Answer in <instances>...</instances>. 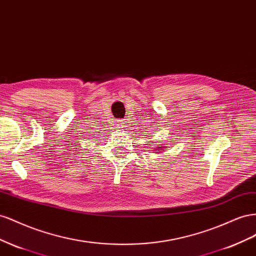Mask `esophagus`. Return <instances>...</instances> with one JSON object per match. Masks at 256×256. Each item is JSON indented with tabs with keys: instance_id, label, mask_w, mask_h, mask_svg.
Segmentation results:
<instances>
[{
	"instance_id": "obj_1",
	"label": "esophagus",
	"mask_w": 256,
	"mask_h": 256,
	"mask_svg": "<svg viewBox=\"0 0 256 256\" xmlns=\"http://www.w3.org/2000/svg\"><path fill=\"white\" fill-rule=\"evenodd\" d=\"M124 123H126V122H124L123 120H119V121H118V126H119L120 128H123V126H124Z\"/></svg>"
}]
</instances>
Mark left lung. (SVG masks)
Returning a JSON list of instances; mask_svg holds the SVG:
<instances>
[{"label":"left lung","mask_w":256,"mask_h":256,"mask_svg":"<svg viewBox=\"0 0 256 256\" xmlns=\"http://www.w3.org/2000/svg\"><path fill=\"white\" fill-rule=\"evenodd\" d=\"M160 148H162V147H160Z\"/></svg>","instance_id":"left-lung-1"}]
</instances>
